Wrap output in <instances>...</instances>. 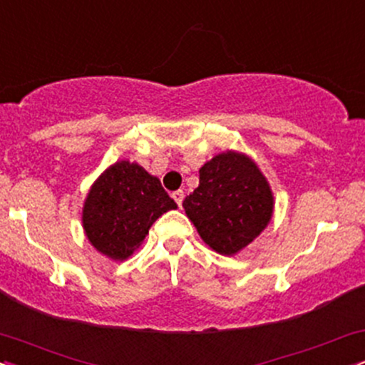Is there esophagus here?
<instances>
[{"mask_svg": "<svg viewBox=\"0 0 365 365\" xmlns=\"http://www.w3.org/2000/svg\"><path fill=\"white\" fill-rule=\"evenodd\" d=\"M175 199V202L178 204V207H182V202H183V197H185V194H183V190H177L173 192V195H171Z\"/></svg>", "mask_w": 365, "mask_h": 365, "instance_id": "obj_1", "label": "esophagus"}]
</instances>
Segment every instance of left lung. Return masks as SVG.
I'll return each mask as SVG.
<instances>
[{
	"label": "left lung",
	"instance_id": "left-lung-1",
	"mask_svg": "<svg viewBox=\"0 0 365 365\" xmlns=\"http://www.w3.org/2000/svg\"><path fill=\"white\" fill-rule=\"evenodd\" d=\"M183 207L211 249L232 255L269 223L273 194L249 158L223 153L199 170V187L185 197Z\"/></svg>",
	"mask_w": 365,
	"mask_h": 365
}]
</instances>
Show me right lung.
<instances>
[{"label":"right lung","instance_id":"right-lung-1","mask_svg":"<svg viewBox=\"0 0 365 365\" xmlns=\"http://www.w3.org/2000/svg\"><path fill=\"white\" fill-rule=\"evenodd\" d=\"M170 209H177V202L156 177L137 163L120 161L92 185L82 212L83 230L99 252L123 261Z\"/></svg>","mask_w":365,"mask_h":365}]
</instances>
